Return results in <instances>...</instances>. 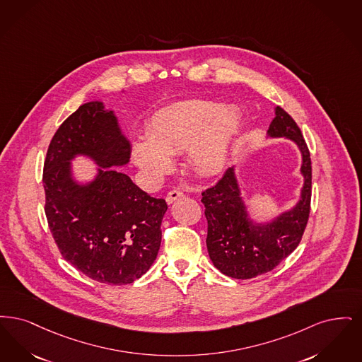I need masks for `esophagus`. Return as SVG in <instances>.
Masks as SVG:
<instances>
[{"mask_svg":"<svg viewBox=\"0 0 362 362\" xmlns=\"http://www.w3.org/2000/svg\"><path fill=\"white\" fill-rule=\"evenodd\" d=\"M182 196H184L182 190L173 189V190H170V192L166 194V202H168V204H172L177 199H180V197H182Z\"/></svg>","mask_w":362,"mask_h":362,"instance_id":"1","label":"esophagus"}]
</instances>
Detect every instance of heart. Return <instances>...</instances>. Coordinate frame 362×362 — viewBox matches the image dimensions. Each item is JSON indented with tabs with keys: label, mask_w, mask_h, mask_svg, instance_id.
Listing matches in <instances>:
<instances>
[{
	"label": "heart",
	"mask_w": 362,
	"mask_h": 362,
	"mask_svg": "<svg viewBox=\"0 0 362 362\" xmlns=\"http://www.w3.org/2000/svg\"><path fill=\"white\" fill-rule=\"evenodd\" d=\"M242 115L235 105L193 98L157 112L147 138L132 146V158L144 173L159 180L173 169V157L188 150L189 163L202 174L216 173L228 154Z\"/></svg>",
	"instance_id": "heart-1"
}]
</instances>
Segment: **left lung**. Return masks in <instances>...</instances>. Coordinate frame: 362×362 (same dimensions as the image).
<instances>
[{
  "instance_id": "1",
  "label": "left lung",
  "mask_w": 362,
  "mask_h": 362,
  "mask_svg": "<svg viewBox=\"0 0 362 362\" xmlns=\"http://www.w3.org/2000/svg\"><path fill=\"white\" fill-rule=\"evenodd\" d=\"M267 135L286 138L299 147L304 185L298 204L269 223L254 224L240 196L234 166L202 193L209 258L223 274L238 280L257 277L277 267L299 246L310 216L313 168L299 126L283 108L276 107Z\"/></svg>"
}]
</instances>
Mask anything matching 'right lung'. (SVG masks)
Wrapping results in <instances>:
<instances>
[{"label":"right lung","mask_w":362,"mask_h":362,"mask_svg":"<svg viewBox=\"0 0 362 362\" xmlns=\"http://www.w3.org/2000/svg\"><path fill=\"white\" fill-rule=\"evenodd\" d=\"M77 155L99 165L95 180L81 186L71 174ZM131 144L113 110L92 101L70 115L48 146L43 169L45 212L63 258L98 283H134L150 269L160 246L168 209L112 166L127 165Z\"/></svg>","instance_id":"add662e5"}]
</instances>
